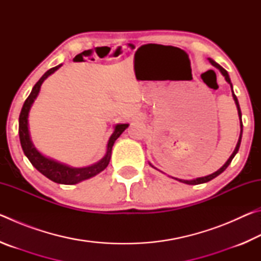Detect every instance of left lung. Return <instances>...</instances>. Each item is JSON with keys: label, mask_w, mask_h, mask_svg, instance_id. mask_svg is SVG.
I'll return each instance as SVG.
<instances>
[{"label": "left lung", "mask_w": 261, "mask_h": 261, "mask_svg": "<svg viewBox=\"0 0 261 261\" xmlns=\"http://www.w3.org/2000/svg\"><path fill=\"white\" fill-rule=\"evenodd\" d=\"M208 61H210V63L213 65V67H215L216 69H219L220 70V72L222 73V76L224 77V79H226L227 81V83L229 84V85H230V87H231V93H232V98H233V101H235V103H236V107H237V112H238V117H240V125H241V134H240V138H238V141H237V145H236V147H235V149H233V152H232V154L230 155V158L228 159L227 160V162L224 163V165L220 168L219 170H216L215 173H213V174H211V175H208V176H205V177H198V178H196V179H190V180H188V179H179V178H176V177H170L171 178H174V179H176V180H179V182H182V183H185V184H189V185H196V184H201V183H206V182H210V180H212L213 178H215L216 176H219L221 173H223L224 170L227 169V167L230 165L231 163V161H232V159L235 158V155L237 154V152H238V149H240V146H241V141H242V134H243V123H242V112H241V108H240V103H238V100H237V98H236V95H235V93H233V90H232V84H231V81H230V77H229V74H228V72L226 71V70H224L222 67H221L220 64H218L216 63V62L214 61V60H212V59H208ZM149 166H152L151 163H149ZM153 168H155L154 166H152ZM156 169V168H155Z\"/></svg>", "instance_id": "1"}]
</instances>
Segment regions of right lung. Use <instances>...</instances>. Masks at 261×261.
<instances>
[{"label": "right lung", "mask_w": 261, "mask_h": 261, "mask_svg": "<svg viewBox=\"0 0 261 261\" xmlns=\"http://www.w3.org/2000/svg\"><path fill=\"white\" fill-rule=\"evenodd\" d=\"M61 67L62 64H59L56 65V67L48 70V71L43 74L40 79H39V82L33 86L29 98L25 100L23 108H21V112L19 115V131L18 132H19V140H20L21 148H23L26 158L29 159L30 162L32 163V166L35 168V169L40 171L43 176H46L47 178H49L50 180H53V182L59 183V184L71 185V184H77L79 182H82V180L93 177V176L98 175L99 173H101V171L107 168L108 163L110 161V156H112V149H113L115 140H116L118 137L123 134V131L129 126V124H126L125 123V124H116L114 126V132L112 134V136L109 137L105 156L101 159L100 161L95 162L91 166L82 167V168L71 167L69 165H65V163L56 161L51 158L43 155L41 152H39L37 147L34 146V144L32 143V139H31V136H30L29 114H30L31 107H32V105L34 102V100L37 99V96L39 95V92H40L42 83Z\"/></svg>", "instance_id": "1"}]
</instances>
